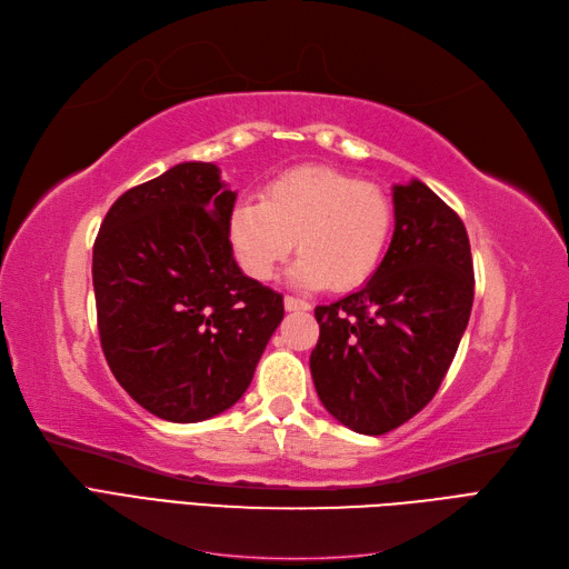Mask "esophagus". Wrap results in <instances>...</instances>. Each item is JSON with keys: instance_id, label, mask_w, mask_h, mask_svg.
Returning a JSON list of instances; mask_svg holds the SVG:
<instances>
[{"instance_id": "34e87169", "label": "esophagus", "mask_w": 569, "mask_h": 569, "mask_svg": "<svg viewBox=\"0 0 569 569\" xmlns=\"http://www.w3.org/2000/svg\"><path fill=\"white\" fill-rule=\"evenodd\" d=\"M284 308L289 312H306V310H310V303L299 297H284Z\"/></svg>"}]
</instances>
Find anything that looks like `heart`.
Returning a JSON list of instances; mask_svg holds the SVG:
<instances>
[{
    "label": "heart",
    "instance_id": "heart-1",
    "mask_svg": "<svg viewBox=\"0 0 569 569\" xmlns=\"http://www.w3.org/2000/svg\"><path fill=\"white\" fill-rule=\"evenodd\" d=\"M393 223V202L379 186L331 167H299L272 179L261 200L234 204L228 234L253 280H270L297 247L293 280L346 291L375 276Z\"/></svg>",
    "mask_w": 569,
    "mask_h": 569
}]
</instances>
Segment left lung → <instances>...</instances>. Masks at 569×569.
Returning <instances> with one entry per match:
<instances>
[{"label":"left lung","mask_w":569,"mask_h":569,"mask_svg":"<svg viewBox=\"0 0 569 569\" xmlns=\"http://www.w3.org/2000/svg\"><path fill=\"white\" fill-rule=\"evenodd\" d=\"M396 230L371 280L318 306L310 375L331 417L383 436L433 400L473 306L466 228L421 181L393 186Z\"/></svg>","instance_id":"left-lung-1"}]
</instances>
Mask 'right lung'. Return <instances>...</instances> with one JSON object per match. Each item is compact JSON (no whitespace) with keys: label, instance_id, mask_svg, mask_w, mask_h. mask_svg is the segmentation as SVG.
<instances>
[{"label":"right lung","instance_id":"obj_1","mask_svg":"<svg viewBox=\"0 0 569 569\" xmlns=\"http://www.w3.org/2000/svg\"><path fill=\"white\" fill-rule=\"evenodd\" d=\"M234 198L217 164H176L117 198L93 242L106 360L164 421H204L238 402L284 318L282 293L232 257Z\"/></svg>","mask_w":569,"mask_h":569}]
</instances>
